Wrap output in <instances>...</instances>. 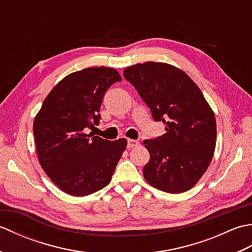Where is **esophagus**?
Returning <instances> with one entry per match:
<instances>
[{
	"instance_id": "34e87169",
	"label": "esophagus",
	"mask_w": 252,
	"mask_h": 252,
	"mask_svg": "<svg viewBox=\"0 0 252 252\" xmlns=\"http://www.w3.org/2000/svg\"><path fill=\"white\" fill-rule=\"evenodd\" d=\"M137 145H138V141L137 140H131V138H129V140H127V148L136 147Z\"/></svg>"
}]
</instances>
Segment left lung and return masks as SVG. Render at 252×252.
<instances>
[{"mask_svg": "<svg viewBox=\"0 0 252 252\" xmlns=\"http://www.w3.org/2000/svg\"><path fill=\"white\" fill-rule=\"evenodd\" d=\"M123 76L151 108L154 119L165 126L162 136L143 142L151 155L144 179L171 194L190 189L215 154V112L189 74L170 63H136L126 68Z\"/></svg>", "mask_w": 252, "mask_h": 252, "instance_id": "obj_1", "label": "left lung"}]
</instances>
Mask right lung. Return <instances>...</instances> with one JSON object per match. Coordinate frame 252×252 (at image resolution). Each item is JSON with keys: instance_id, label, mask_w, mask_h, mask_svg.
Listing matches in <instances>:
<instances>
[{"instance_id": "right-lung-1", "label": "right lung", "mask_w": 252, "mask_h": 252, "mask_svg": "<svg viewBox=\"0 0 252 252\" xmlns=\"http://www.w3.org/2000/svg\"><path fill=\"white\" fill-rule=\"evenodd\" d=\"M117 81L120 74L110 67L72 72L53 88L34 118L37 159L66 194L83 197L104 189L126 151V138L110 142L87 133L99 123L104 95Z\"/></svg>"}]
</instances>
